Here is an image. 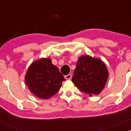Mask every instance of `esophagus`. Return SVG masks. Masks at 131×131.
<instances>
[{
    "mask_svg": "<svg viewBox=\"0 0 131 131\" xmlns=\"http://www.w3.org/2000/svg\"><path fill=\"white\" fill-rule=\"evenodd\" d=\"M72 75H71V74H68V75H65V76H64V78H65L66 79H67V80H70V79H72Z\"/></svg>",
    "mask_w": 131,
    "mask_h": 131,
    "instance_id": "obj_1",
    "label": "esophagus"
}]
</instances>
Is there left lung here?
Segmentation results:
<instances>
[{"label": "left lung", "mask_w": 131, "mask_h": 131, "mask_svg": "<svg viewBox=\"0 0 131 131\" xmlns=\"http://www.w3.org/2000/svg\"><path fill=\"white\" fill-rule=\"evenodd\" d=\"M108 78V69L104 62L86 55L78 59L72 82L80 91L92 96L103 91Z\"/></svg>", "instance_id": "8db88e82"}]
</instances>
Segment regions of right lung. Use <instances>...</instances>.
Returning <instances> with one entry per match:
<instances>
[{
  "label": "right lung",
  "mask_w": 131,
  "mask_h": 131,
  "mask_svg": "<svg viewBox=\"0 0 131 131\" xmlns=\"http://www.w3.org/2000/svg\"><path fill=\"white\" fill-rule=\"evenodd\" d=\"M65 79L51 58H40L29 67L25 82L29 90L41 99H49L58 92Z\"/></svg>",
  "instance_id": "1"
}]
</instances>
